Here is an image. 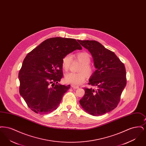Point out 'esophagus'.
Here are the masks:
<instances>
[{"label": "esophagus", "mask_w": 146, "mask_h": 146, "mask_svg": "<svg viewBox=\"0 0 146 146\" xmlns=\"http://www.w3.org/2000/svg\"><path fill=\"white\" fill-rule=\"evenodd\" d=\"M71 87L73 89H78V88H79V87L78 86H76V85H71Z\"/></svg>", "instance_id": "obj_1"}]
</instances>
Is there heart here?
Instances as JSON below:
<instances>
[{
  "label": "heart",
  "instance_id": "1",
  "mask_svg": "<svg viewBox=\"0 0 146 146\" xmlns=\"http://www.w3.org/2000/svg\"><path fill=\"white\" fill-rule=\"evenodd\" d=\"M73 57L82 63V65L79 70L80 73H69L65 75L64 81L66 83L70 84L73 85H79L83 84L86 80V76L83 73L90 74L92 71V67L89 64L91 61L90 54L86 52H80L76 54ZM73 57L70 54L65 56L62 59V67L65 71L70 69L72 62Z\"/></svg>",
  "mask_w": 146,
  "mask_h": 146
}]
</instances>
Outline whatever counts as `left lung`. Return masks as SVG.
Instances as JSON below:
<instances>
[{"mask_svg": "<svg viewBox=\"0 0 146 146\" xmlns=\"http://www.w3.org/2000/svg\"><path fill=\"white\" fill-rule=\"evenodd\" d=\"M78 41L92 56L96 70L90 76L89 85L97 88H84L85 95L79 102L88 113L102 115L115 108L120 101L126 85L125 66L113 51L99 42Z\"/></svg>", "mask_w": 146, "mask_h": 146, "instance_id": "1", "label": "left lung"}]
</instances>
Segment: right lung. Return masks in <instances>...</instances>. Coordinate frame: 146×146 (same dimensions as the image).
<instances>
[{
  "label": "right lung",
  "instance_id": "right-lung-1",
  "mask_svg": "<svg viewBox=\"0 0 146 146\" xmlns=\"http://www.w3.org/2000/svg\"><path fill=\"white\" fill-rule=\"evenodd\" d=\"M82 49L74 39L55 37L27 55L19 74L20 94L32 111L46 114L57 108L70 86L58 84L63 76V58Z\"/></svg>",
  "mask_w": 146,
  "mask_h": 146
}]
</instances>
